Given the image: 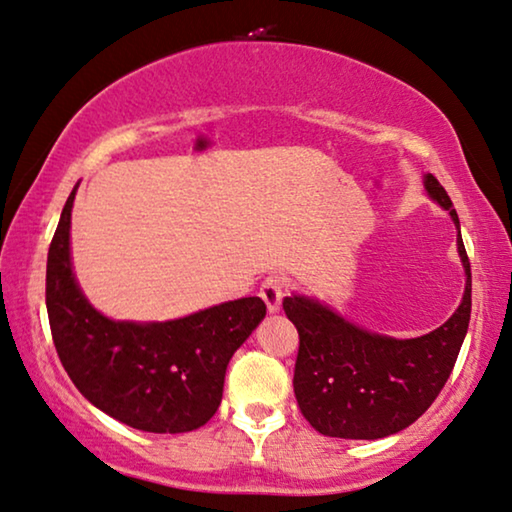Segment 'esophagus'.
Returning a JSON list of instances; mask_svg holds the SVG:
<instances>
[{"mask_svg": "<svg viewBox=\"0 0 512 512\" xmlns=\"http://www.w3.org/2000/svg\"><path fill=\"white\" fill-rule=\"evenodd\" d=\"M286 290H288V283L281 274L267 276V279L263 281V286H261V297L267 304V311H270V313L279 311L281 299L286 297Z\"/></svg>", "mask_w": 512, "mask_h": 512, "instance_id": "obj_1", "label": "esophagus"}]
</instances>
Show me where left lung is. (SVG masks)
Masks as SVG:
<instances>
[{
  "mask_svg": "<svg viewBox=\"0 0 512 512\" xmlns=\"http://www.w3.org/2000/svg\"><path fill=\"white\" fill-rule=\"evenodd\" d=\"M424 188L458 226V254L467 274L463 301L440 329L397 340L360 329L315 299H283V311L299 331L292 379L297 404L308 424L329 438L376 440L406 429L445 388L463 347L472 270L447 190L433 174L424 177Z\"/></svg>",
  "mask_w": 512,
  "mask_h": 512,
  "instance_id": "8db88e82",
  "label": "left lung"
}]
</instances>
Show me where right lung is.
I'll list each match as a JSON object with an SVG mask.
<instances>
[{"instance_id": "add662e5", "label": "right lung", "mask_w": 512, "mask_h": 512, "mask_svg": "<svg viewBox=\"0 0 512 512\" xmlns=\"http://www.w3.org/2000/svg\"><path fill=\"white\" fill-rule=\"evenodd\" d=\"M67 197L47 254V315L67 376L92 406L149 433L204 426L222 401L231 356L265 317L261 297L170 322H115L83 297L70 263Z\"/></svg>"}]
</instances>
